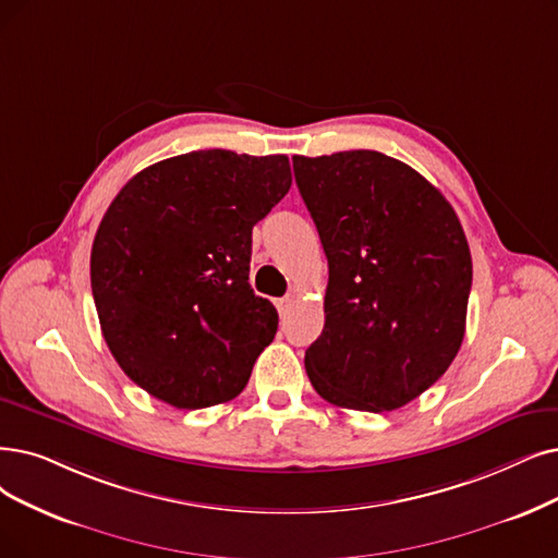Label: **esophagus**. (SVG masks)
I'll return each instance as SVG.
<instances>
[{
  "mask_svg": "<svg viewBox=\"0 0 558 558\" xmlns=\"http://www.w3.org/2000/svg\"><path fill=\"white\" fill-rule=\"evenodd\" d=\"M275 304H277V311H279V316H288V314H291V308H293V304H295V298H293V295H286V298L277 300Z\"/></svg>",
  "mask_w": 558,
  "mask_h": 558,
  "instance_id": "obj_1",
  "label": "esophagus"
}]
</instances>
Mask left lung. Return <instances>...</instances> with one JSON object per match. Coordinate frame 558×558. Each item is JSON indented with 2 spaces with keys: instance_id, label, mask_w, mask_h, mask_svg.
<instances>
[{
  "instance_id": "1",
  "label": "left lung",
  "mask_w": 558,
  "mask_h": 558,
  "mask_svg": "<svg viewBox=\"0 0 558 558\" xmlns=\"http://www.w3.org/2000/svg\"><path fill=\"white\" fill-rule=\"evenodd\" d=\"M293 169L329 265L308 380L337 408H403L447 373L464 339L472 254L460 219L385 153L295 155Z\"/></svg>"
}]
</instances>
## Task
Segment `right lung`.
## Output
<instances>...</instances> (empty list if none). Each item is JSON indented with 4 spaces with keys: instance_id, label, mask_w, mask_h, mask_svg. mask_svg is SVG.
I'll use <instances>...</instances> for the list:
<instances>
[{
    "instance_id": "1",
    "label": "right lung",
    "mask_w": 558,
    "mask_h": 558,
    "mask_svg": "<svg viewBox=\"0 0 558 558\" xmlns=\"http://www.w3.org/2000/svg\"><path fill=\"white\" fill-rule=\"evenodd\" d=\"M286 155L194 150L109 204L92 250L102 337L132 383L178 410L235 398L277 333L250 286L252 229L291 190Z\"/></svg>"
}]
</instances>
